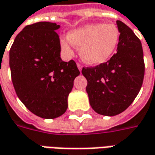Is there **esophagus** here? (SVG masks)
Instances as JSON below:
<instances>
[{
  "mask_svg": "<svg viewBox=\"0 0 155 155\" xmlns=\"http://www.w3.org/2000/svg\"><path fill=\"white\" fill-rule=\"evenodd\" d=\"M77 67H78V68H79V70H80V71H81V69H82V65H81V63H79V62H78Z\"/></svg>",
  "mask_w": 155,
  "mask_h": 155,
  "instance_id": "34e87169",
  "label": "esophagus"
}]
</instances>
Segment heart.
<instances>
[{
	"instance_id": "1",
	"label": "heart",
	"mask_w": 155,
	"mask_h": 155,
	"mask_svg": "<svg viewBox=\"0 0 155 155\" xmlns=\"http://www.w3.org/2000/svg\"><path fill=\"white\" fill-rule=\"evenodd\" d=\"M120 39L119 30L114 24L96 23L69 31L67 38H61V46L72 53V45L80 48L83 61L91 65H99L114 54Z\"/></svg>"
}]
</instances>
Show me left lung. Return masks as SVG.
Returning a JSON list of instances; mask_svg holds the SVG:
<instances>
[{"instance_id": "8db88e82", "label": "left lung", "mask_w": 155, "mask_h": 155, "mask_svg": "<svg viewBox=\"0 0 155 155\" xmlns=\"http://www.w3.org/2000/svg\"><path fill=\"white\" fill-rule=\"evenodd\" d=\"M120 39L117 53L98 66L83 68L87 93L92 108L100 115L116 116L125 110L141 90L145 65L140 39L133 31L117 20Z\"/></svg>"}]
</instances>
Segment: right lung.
I'll return each instance as SVG.
<instances>
[{
	"label": "right lung",
	"instance_id": "add662e5",
	"mask_svg": "<svg viewBox=\"0 0 155 155\" xmlns=\"http://www.w3.org/2000/svg\"><path fill=\"white\" fill-rule=\"evenodd\" d=\"M59 25L38 22L16 36L9 51L11 77L17 96L25 107L42 118L53 119L68 108L74 80L80 74L74 60L61 59L56 32Z\"/></svg>",
	"mask_w": 155,
	"mask_h": 155
}]
</instances>
